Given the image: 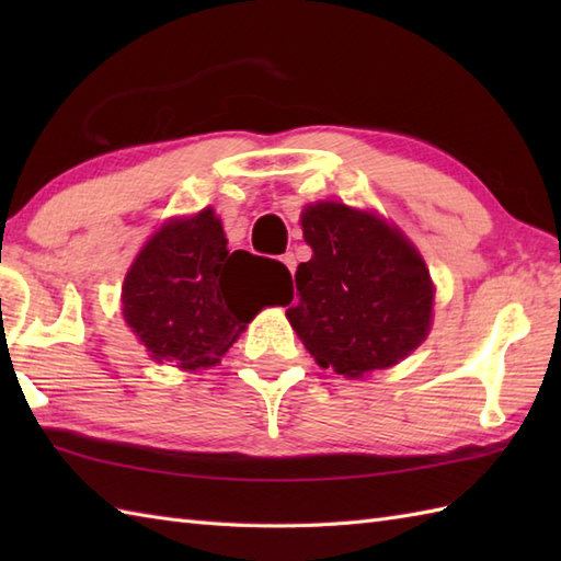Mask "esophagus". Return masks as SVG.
<instances>
[{"instance_id":"34e87169","label":"esophagus","mask_w":561,"mask_h":561,"mask_svg":"<svg viewBox=\"0 0 561 561\" xmlns=\"http://www.w3.org/2000/svg\"><path fill=\"white\" fill-rule=\"evenodd\" d=\"M282 262H284V265H287V270L294 274V270H296V257H294V253H284V255H282Z\"/></svg>"}]
</instances>
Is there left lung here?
Segmentation results:
<instances>
[{
    "mask_svg": "<svg viewBox=\"0 0 561 561\" xmlns=\"http://www.w3.org/2000/svg\"><path fill=\"white\" fill-rule=\"evenodd\" d=\"M301 226L313 255L296 270L287 318L313 359L362 378L420 347L432 328L434 284L404 233L342 202L308 205Z\"/></svg>",
    "mask_w": 561,
    "mask_h": 561,
    "instance_id": "obj_1",
    "label": "left lung"
}]
</instances>
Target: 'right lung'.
Wrapping results in <instances>:
<instances>
[{
    "label": "right lung",
    "mask_w": 561,
    "mask_h": 561,
    "mask_svg": "<svg viewBox=\"0 0 561 561\" xmlns=\"http://www.w3.org/2000/svg\"><path fill=\"white\" fill-rule=\"evenodd\" d=\"M211 207L171 219L139 250L123 284V316L153 362L183 371L219 364L260 308L289 304L279 260L226 248Z\"/></svg>",
    "instance_id": "right-lung-1"
}]
</instances>
